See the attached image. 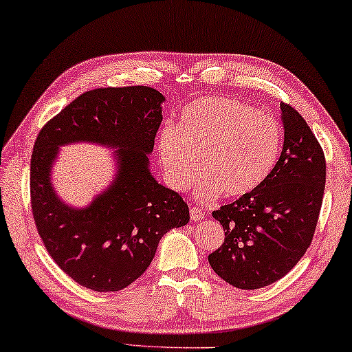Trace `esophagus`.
<instances>
[{
	"label": "esophagus",
	"mask_w": 352,
	"mask_h": 352,
	"mask_svg": "<svg viewBox=\"0 0 352 352\" xmlns=\"http://www.w3.org/2000/svg\"><path fill=\"white\" fill-rule=\"evenodd\" d=\"M190 219L192 221H203L204 220V212L203 209L199 208H190Z\"/></svg>",
	"instance_id": "obj_1"
}]
</instances>
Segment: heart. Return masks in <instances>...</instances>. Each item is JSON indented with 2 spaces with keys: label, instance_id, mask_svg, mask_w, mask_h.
<instances>
[{
  "label": "heart",
  "instance_id": "b5f03b06",
  "mask_svg": "<svg viewBox=\"0 0 352 352\" xmlns=\"http://www.w3.org/2000/svg\"><path fill=\"white\" fill-rule=\"evenodd\" d=\"M283 129L277 118L245 102L203 97L181 113L179 127L164 129L157 149L166 179L176 190L193 186L195 197L209 201L225 192L242 198L272 175L282 153Z\"/></svg>",
  "mask_w": 352,
  "mask_h": 352
}]
</instances>
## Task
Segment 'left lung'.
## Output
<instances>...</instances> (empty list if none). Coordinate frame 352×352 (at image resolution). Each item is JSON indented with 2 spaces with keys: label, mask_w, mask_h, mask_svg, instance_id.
I'll return each instance as SVG.
<instances>
[{
  "label": "left lung",
  "mask_w": 352,
  "mask_h": 352,
  "mask_svg": "<svg viewBox=\"0 0 352 352\" xmlns=\"http://www.w3.org/2000/svg\"><path fill=\"white\" fill-rule=\"evenodd\" d=\"M285 142L267 181L247 197L214 210L225 242L210 253L214 272L239 289L285 277L310 247L320 217L326 159L304 118L280 104Z\"/></svg>",
  "instance_id": "8db88e82"
}]
</instances>
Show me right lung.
Masks as SVG:
<instances>
[{
    "label": "right lung",
    "mask_w": 352,
    "mask_h": 352,
    "mask_svg": "<svg viewBox=\"0 0 352 352\" xmlns=\"http://www.w3.org/2000/svg\"><path fill=\"white\" fill-rule=\"evenodd\" d=\"M164 102L149 86L93 89L37 135L30 176L37 231L58 266L97 293L133 283L149 267L162 236L190 219L181 195L155 181L149 168ZM72 142L116 149V177L83 208L64 204L51 182L58 148Z\"/></svg>",
    "instance_id": "obj_1"
}]
</instances>
